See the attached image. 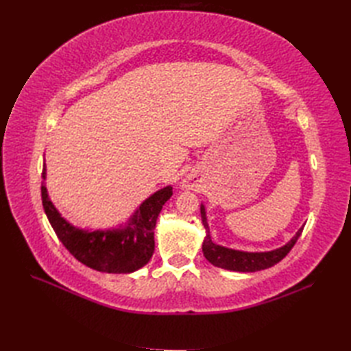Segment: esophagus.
<instances>
[{
	"label": "esophagus",
	"mask_w": 351,
	"mask_h": 351,
	"mask_svg": "<svg viewBox=\"0 0 351 351\" xmlns=\"http://www.w3.org/2000/svg\"><path fill=\"white\" fill-rule=\"evenodd\" d=\"M183 187L184 189H192V187H195V182L192 178H186L183 182Z\"/></svg>",
	"instance_id": "34e87169"
}]
</instances>
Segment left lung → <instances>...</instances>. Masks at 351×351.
Returning <instances> with one entry per match:
<instances>
[{
	"mask_svg": "<svg viewBox=\"0 0 351 351\" xmlns=\"http://www.w3.org/2000/svg\"><path fill=\"white\" fill-rule=\"evenodd\" d=\"M200 217L206 231L204 243H202V252H204L205 258L214 265V267L228 269V271H236V272H256V271L267 269L274 267V265H277L280 261H282L287 256V253L293 249L297 239L300 237L303 231V227L297 230L295 236L278 249L268 250V252H244V250L221 246V244L212 241L204 204H200Z\"/></svg>",
	"mask_w": 351,
	"mask_h": 351,
	"instance_id": "left-lung-1",
	"label": "left lung"
}]
</instances>
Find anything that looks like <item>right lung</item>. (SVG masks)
Here are the masks:
<instances>
[{
	"mask_svg": "<svg viewBox=\"0 0 351 351\" xmlns=\"http://www.w3.org/2000/svg\"><path fill=\"white\" fill-rule=\"evenodd\" d=\"M42 178V205L47 218L60 241L79 262L99 272L132 274L151 261L155 250V224L165 202L173 196L171 186L159 189L145 199L119 227L92 231L73 226L52 204L45 183V164Z\"/></svg>",
	"mask_w": 351,
	"mask_h": 351,
	"instance_id": "obj_1",
	"label": "right lung"
}]
</instances>
